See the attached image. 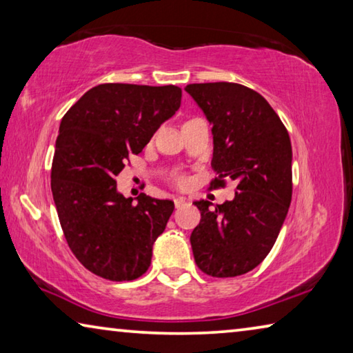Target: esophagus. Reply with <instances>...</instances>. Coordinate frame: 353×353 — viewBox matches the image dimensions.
<instances>
[{"mask_svg":"<svg viewBox=\"0 0 353 353\" xmlns=\"http://www.w3.org/2000/svg\"><path fill=\"white\" fill-rule=\"evenodd\" d=\"M187 198H176L174 199V205H176V208H179V207H182V205H185L187 204Z\"/></svg>","mask_w":353,"mask_h":353,"instance_id":"1","label":"esophagus"}]
</instances>
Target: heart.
Instances as JSON below:
<instances>
[{
	"label": "heart",
	"mask_w": 353,
	"mask_h": 353,
	"mask_svg": "<svg viewBox=\"0 0 353 353\" xmlns=\"http://www.w3.org/2000/svg\"><path fill=\"white\" fill-rule=\"evenodd\" d=\"M176 181H177V183H179V185H182V183L185 182V181H183V177H177Z\"/></svg>",
	"instance_id": "heart-1"
}]
</instances>
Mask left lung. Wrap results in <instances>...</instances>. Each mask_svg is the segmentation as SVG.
<instances>
[{
    "label": "left lung",
    "mask_w": 353,
    "mask_h": 353,
    "mask_svg": "<svg viewBox=\"0 0 353 353\" xmlns=\"http://www.w3.org/2000/svg\"><path fill=\"white\" fill-rule=\"evenodd\" d=\"M212 124L213 187L236 181L235 198L221 205L196 201L201 223L191 232L194 261L212 277L252 271L270 254L292 194L288 130L270 103L234 82L185 87Z\"/></svg>",
    "instance_id": "8db88e82"
}]
</instances>
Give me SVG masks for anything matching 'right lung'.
Here are the masks:
<instances>
[{
	"mask_svg": "<svg viewBox=\"0 0 353 353\" xmlns=\"http://www.w3.org/2000/svg\"><path fill=\"white\" fill-rule=\"evenodd\" d=\"M176 85L101 83L82 94L59 128L51 191L71 252L97 276L124 282L148 271L174 202L117 190L129 155L140 154L181 107Z\"/></svg>",
	"mask_w": 353,
	"mask_h": 353,
	"instance_id": "add662e5",
	"label": "right lung"
}]
</instances>
